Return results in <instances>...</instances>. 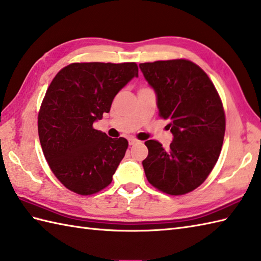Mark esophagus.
I'll list each match as a JSON object with an SVG mask.
<instances>
[{
    "label": "esophagus",
    "mask_w": 261,
    "mask_h": 261,
    "mask_svg": "<svg viewBox=\"0 0 261 261\" xmlns=\"http://www.w3.org/2000/svg\"><path fill=\"white\" fill-rule=\"evenodd\" d=\"M137 143H138V141L136 140V138H129L128 140L129 145H134V144H137Z\"/></svg>",
    "instance_id": "obj_1"
}]
</instances>
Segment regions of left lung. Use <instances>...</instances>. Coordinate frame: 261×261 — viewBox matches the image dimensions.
I'll return each mask as SVG.
<instances>
[{
  "label": "left lung",
  "instance_id": "obj_1",
  "mask_svg": "<svg viewBox=\"0 0 261 261\" xmlns=\"http://www.w3.org/2000/svg\"><path fill=\"white\" fill-rule=\"evenodd\" d=\"M156 94L159 115L169 120L173 142L148 148L143 167L154 188L171 195L193 191L205 181L219 159L225 117L221 99L207 74L192 61L175 59L140 65Z\"/></svg>",
  "mask_w": 261,
  "mask_h": 261
}]
</instances>
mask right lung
Masks as SVG:
<instances>
[{"label":"right lung","instance_id":"obj_1","mask_svg":"<svg viewBox=\"0 0 261 261\" xmlns=\"http://www.w3.org/2000/svg\"><path fill=\"white\" fill-rule=\"evenodd\" d=\"M134 77L135 62H77L62 68L48 87L38 116L39 138L52 173L68 190L89 195L112 183L128 142L92 124L109 113L115 96Z\"/></svg>","mask_w":261,"mask_h":261}]
</instances>
